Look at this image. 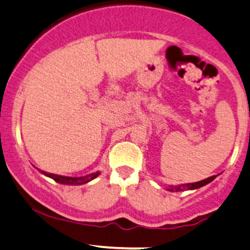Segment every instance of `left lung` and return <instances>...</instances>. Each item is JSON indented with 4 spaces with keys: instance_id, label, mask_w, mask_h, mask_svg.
I'll use <instances>...</instances> for the list:
<instances>
[{
    "instance_id": "obj_1",
    "label": "left lung",
    "mask_w": 250,
    "mask_h": 250,
    "mask_svg": "<svg viewBox=\"0 0 250 250\" xmlns=\"http://www.w3.org/2000/svg\"><path fill=\"white\" fill-rule=\"evenodd\" d=\"M215 178V176H211V177L206 178V180H202L200 182H195V183H187V185H183V186H180V187H171L169 189V190L171 191H181L183 190V189H196V188H200L202 186H206L207 183L212 182Z\"/></svg>"
}]
</instances>
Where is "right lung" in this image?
Segmentation results:
<instances>
[{"instance_id":"obj_1","label":"right lung","mask_w":250,"mask_h":250,"mask_svg":"<svg viewBox=\"0 0 250 250\" xmlns=\"http://www.w3.org/2000/svg\"><path fill=\"white\" fill-rule=\"evenodd\" d=\"M44 175L49 176L51 177L52 180L56 181V182L62 183V185H67V186H81L85 185V183L90 182V181L96 178L97 176L99 175V172H94V173H90V175L85 176V177H67V176H60V175H55V173H50V172H45L42 171Z\"/></svg>"}]
</instances>
